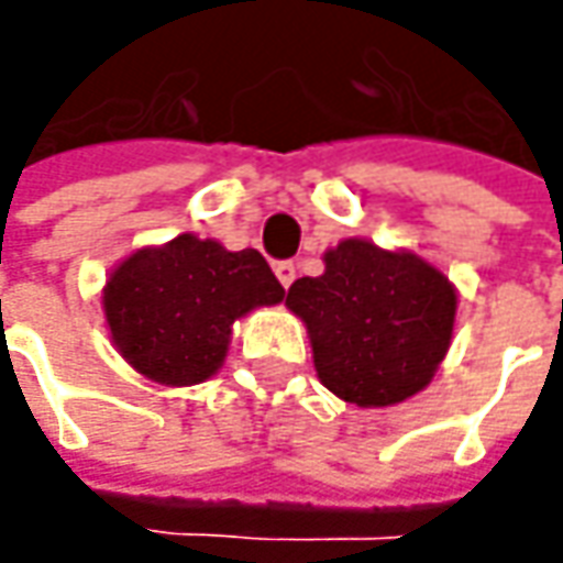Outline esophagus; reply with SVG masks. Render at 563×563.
<instances>
[{
    "label": "esophagus",
    "mask_w": 563,
    "mask_h": 563,
    "mask_svg": "<svg viewBox=\"0 0 563 563\" xmlns=\"http://www.w3.org/2000/svg\"><path fill=\"white\" fill-rule=\"evenodd\" d=\"M275 275H278L282 288H291V282L297 278V266L291 260H282V263H275Z\"/></svg>",
    "instance_id": "obj_1"
}]
</instances>
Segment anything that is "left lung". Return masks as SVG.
<instances>
[{
	"instance_id": "left-lung-1",
	"label": "left lung",
	"mask_w": 563,
	"mask_h": 563,
	"mask_svg": "<svg viewBox=\"0 0 563 563\" xmlns=\"http://www.w3.org/2000/svg\"><path fill=\"white\" fill-rule=\"evenodd\" d=\"M325 272L288 288L303 319L319 382L347 404L391 407L422 391L451 347L457 291L410 250L347 238Z\"/></svg>"
}]
</instances>
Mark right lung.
Segmentation results:
<instances>
[{
    "instance_id": "1",
    "label": "right lung",
    "mask_w": 563,
    "mask_h": 563,
    "mask_svg": "<svg viewBox=\"0 0 563 563\" xmlns=\"http://www.w3.org/2000/svg\"><path fill=\"white\" fill-rule=\"evenodd\" d=\"M285 288L260 250L178 234L115 266L102 310L119 354L159 385H197L225 363L231 325L256 307L282 303Z\"/></svg>"
}]
</instances>
